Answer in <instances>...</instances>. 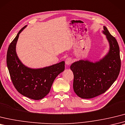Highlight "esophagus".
<instances>
[{"mask_svg": "<svg viewBox=\"0 0 125 125\" xmlns=\"http://www.w3.org/2000/svg\"><path fill=\"white\" fill-rule=\"evenodd\" d=\"M72 61L71 58H67L65 60V64L66 65H70L72 63Z\"/></svg>", "mask_w": 125, "mask_h": 125, "instance_id": "obj_1", "label": "esophagus"}]
</instances>
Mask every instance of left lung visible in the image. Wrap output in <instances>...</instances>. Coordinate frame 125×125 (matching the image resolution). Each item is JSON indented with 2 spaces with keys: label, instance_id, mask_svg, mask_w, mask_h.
I'll return each instance as SVG.
<instances>
[{
  "label": "left lung",
  "instance_id": "left-lung-1",
  "mask_svg": "<svg viewBox=\"0 0 125 125\" xmlns=\"http://www.w3.org/2000/svg\"><path fill=\"white\" fill-rule=\"evenodd\" d=\"M102 33L109 44L105 55L95 62L80 60L70 66L74 75V92L82 98H92L105 93L119 74L121 61L118 42L105 26Z\"/></svg>",
  "mask_w": 125,
  "mask_h": 125
}]
</instances>
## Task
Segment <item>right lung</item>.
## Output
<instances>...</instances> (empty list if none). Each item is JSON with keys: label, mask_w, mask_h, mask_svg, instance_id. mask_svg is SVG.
<instances>
[{"label": "right lung", "mask_w": 125, "mask_h": 125, "mask_svg": "<svg viewBox=\"0 0 125 125\" xmlns=\"http://www.w3.org/2000/svg\"><path fill=\"white\" fill-rule=\"evenodd\" d=\"M27 26L20 30L10 43L7 53V65L11 81L17 91L25 97L39 100L50 92L55 79L64 70L65 62L38 69L25 65L17 56L16 46L19 34Z\"/></svg>", "instance_id": "1"}]
</instances>
